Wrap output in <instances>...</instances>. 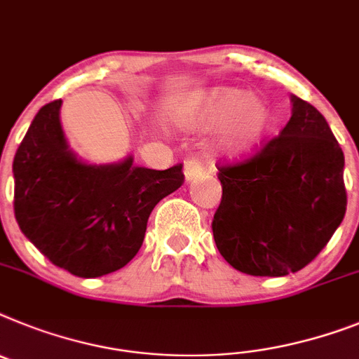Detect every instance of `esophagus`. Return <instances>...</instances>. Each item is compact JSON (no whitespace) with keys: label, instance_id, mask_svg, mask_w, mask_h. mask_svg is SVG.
I'll list each match as a JSON object with an SVG mask.
<instances>
[{"label":"esophagus","instance_id":"1","mask_svg":"<svg viewBox=\"0 0 359 359\" xmlns=\"http://www.w3.org/2000/svg\"><path fill=\"white\" fill-rule=\"evenodd\" d=\"M203 170H205V167H203V163H201L200 158H191L185 163V177L189 180V182H191V180H194V177L200 176Z\"/></svg>","mask_w":359,"mask_h":359}]
</instances>
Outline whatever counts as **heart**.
<instances>
[{
	"instance_id": "1",
	"label": "heart",
	"mask_w": 359,
	"mask_h": 359,
	"mask_svg": "<svg viewBox=\"0 0 359 359\" xmlns=\"http://www.w3.org/2000/svg\"><path fill=\"white\" fill-rule=\"evenodd\" d=\"M198 118L207 125H226L225 145L236 154L254 150L272 130V114L252 94L240 88H222L196 105Z\"/></svg>"
}]
</instances>
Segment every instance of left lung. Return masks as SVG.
<instances>
[{
    "label": "left lung",
    "instance_id": "obj_1",
    "mask_svg": "<svg viewBox=\"0 0 359 359\" xmlns=\"http://www.w3.org/2000/svg\"><path fill=\"white\" fill-rule=\"evenodd\" d=\"M343 150L316 107L292 96V116L252 156L219 165L214 241L236 271L287 276L323 250L347 210Z\"/></svg>",
    "mask_w": 359,
    "mask_h": 359
}]
</instances>
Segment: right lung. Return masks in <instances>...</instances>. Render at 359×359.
Returning <instances> with one entry per match:
<instances>
[{
  "mask_svg": "<svg viewBox=\"0 0 359 359\" xmlns=\"http://www.w3.org/2000/svg\"><path fill=\"white\" fill-rule=\"evenodd\" d=\"M61 100L39 109L14 156V214L21 232L56 267L79 278L119 271L134 258L156 205L185 182L167 170L85 165L69 150Z\"/></svg>",
  "mask_w": 359,
  "mask_h": 359,
  "instance_id": "add662e5",
  "label": "right lung"
}]
</instances>
